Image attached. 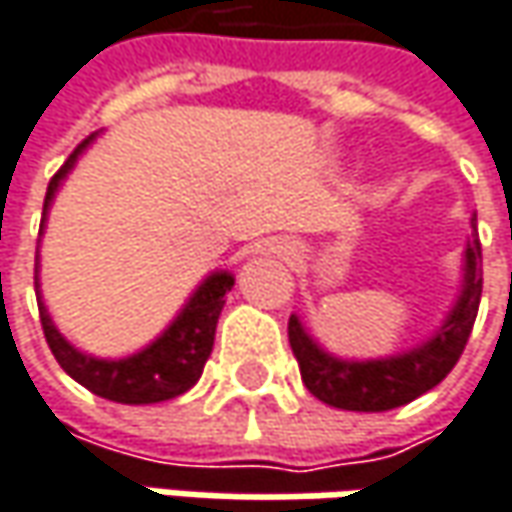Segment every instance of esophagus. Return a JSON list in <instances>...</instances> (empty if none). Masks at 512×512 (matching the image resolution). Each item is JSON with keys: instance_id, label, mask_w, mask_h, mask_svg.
<instances>
[{"instance_id": "34e87169", "label": "esophagus", "mask_w": 512, "mask_h": 512, "mask_svg": "<svg viewBox=\"0 0 512 512\" xmlns=\"http://www.w3.org/2000/svg\"><path fill=\"white\" fill-rule=\"evenodd\" d=\"M274 250L279 253V256H285V259H288V256H294V244H291V241H276Z\"/></svg>"}]
</instances>
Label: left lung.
Listing matches in <instances>:
<instances>
[{"label": "left lung", "mask_w": 512, "mask_h": 512, "mask_svg": "<svg viewBox=\"0 0 512 512\" xmlns=\"http://www.w3.org/2000/svg\"><path fill=\"white\" fill-rule=\"evenodd\" d=\"M472 215V230H475ZM481 241L478 233L466 241L463 250V279L455 306L446 320L417 347L384 355V358H341L317 344V338L303 326L297 314L288 320V341L300 364V376L320 402L341 411H367L379 414L414 402L431 387L443 382L457 364L469 341V332L478 317L481 303Z\"/></svg>", "instance_id": "left-lung-1"}]
</instances>
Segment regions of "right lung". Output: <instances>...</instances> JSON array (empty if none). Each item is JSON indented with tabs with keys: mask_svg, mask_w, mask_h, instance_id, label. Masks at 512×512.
Wrapping results in <instances>:
<instances>
[{
	"mask_svg": "<svg viewBox=\"0 0 512 512\" xmlns=\"http://www.w3.org/2000/svg\"><path fill=\"white\" fill-rule=\"evenodd\" d=\"M98 133H92L90 139H84L72 157L63 163L49 183L46 203H43V224H40V236L46 230V218L55 201L57 189L63 186V180L69 177V171L75 168L78 157L95 142ZM236 285V276L230 271H212L203 279L201 285L189 294V300L183 303V309L177 311V317L165 326L163 332L148 344V347L136 349L133 355L125 358H98L90 352H81L75 344H69L60 329L55 326L52 314L43 303V291H40V259H37V271H34V288H37V306H40V323H43V335L49 341V349L57 358V364L75 379L92 390L101 399L110 402H122V405H154L174 399L180 393H186L189 387H195L203 373V364L212 352L215 344V326L221 309L227 303V291Z\"/></svg>",
	"mask_w": 512,
	"mask_h": 512,
	"instance_id": "obj_1",
	"label": "right lung"
}]
</instances>
